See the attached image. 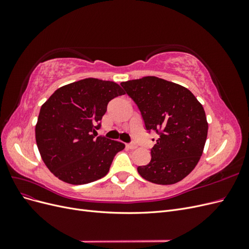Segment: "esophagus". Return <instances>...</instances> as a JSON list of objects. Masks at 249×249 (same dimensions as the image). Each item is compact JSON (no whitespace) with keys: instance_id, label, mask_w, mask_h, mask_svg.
Returning <instances> with one entry per match:
<instances>
[{"instance_id":"esophagus-1","label":"esophagus","mask_w":249,"mask_h":249,"mask_svg":"<svg viewBox=\"0 0 249 249\" xmlns=\"http://www.w3.org/2000/svg\"><path fill=\"white\" fill-rule=\"evenodd\" d=\"M126 147L130 149H135V148H137V144L136 143H129V144H126Z\"/></svg>"}]
</instances>
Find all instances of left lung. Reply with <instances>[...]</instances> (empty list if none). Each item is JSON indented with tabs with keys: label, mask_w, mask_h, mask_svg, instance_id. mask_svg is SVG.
Here are the masks:
<instances>
[{
	"label": "left lung",
	"mask_w": 249,
	"mask_h": 249,
	"mask_svg": "<svg viewBox=\"0 0 249 249\" xmlns=\"http://www.w3.org/2000/svg\"><path fill=\"white\" fill-rule=\"evenodd\" d=\"M137 105L145 129L159 135L152 160L137 168L148 182L176 184L196 166L208 136L205 110L187 88L157 77L120 83ZM154 140V139H153Z\"/></svg>",
	"instance_id": "left-lung-1"
}]
</instances>
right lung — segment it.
I'll return each instance as SVG.
<instances>
[{"label":"right lung","mask_w":249,"mask_h":249,"mask_svg":"<svg viewBox=\"0 0 249 249\" xmlns=\"http://www.w3.org/2000/svg\"><path fill=\"white\" fill-rule=\"evenodd\" d=\"M124 94L115 82L94 78L60 87L44 103L37 119V147L50 171L71 185L100 179L108 173L122 142L96 137L108 103Z\"/></svg>","instance_id":"obj_1"}]
</instances>
